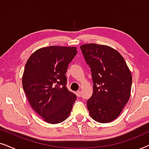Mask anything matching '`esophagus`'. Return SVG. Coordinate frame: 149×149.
<instances>
[{
	"mask_svg": "<svg viewBox=\"0 0 149 149\" xmlns=\"http://www.w3.org/2000/svg\"><path fill=\"white\" fill-rule=\"evenodd\" d=\"M76 94H77V95L78 97H81V92L80 91H77V93H76Z\"/></svg>",
	"mask_w": 149,
	"mask_h": 149,
	"instance_id": "obj_1",
	"label": "esophagus"
}]
</instances>
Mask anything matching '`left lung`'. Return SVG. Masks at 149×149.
I'll list each match as a JSON object with an SVG mask.
<instances>
[{
  "instance_id": "left-lung-1",
  "label": "left lung",
  "mask_w": 149,
  "mask_h": 149,
  "mask_svg": "<svg viewBox=\"0 0 149 149\" xmlns=\"http://www.w3.org/2000/svg\"><path fill=\"white\" fill-rule=\"evenodd\" d=\"M80 48L93 83L92 95L87 102L89 115L99 123H109L119 117L129 101L131 71L119 52L111 47L89 43Z\"/></svg>"
}]
</instances>
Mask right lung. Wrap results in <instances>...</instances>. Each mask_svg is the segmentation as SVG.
<instances>
[{"label": "right lung", "instance_id": "right-lung-1", "mask_svg": "<svg viewBox=\"0 0 149 149\" xmlns=\"http://www.w3.org/2000/svg\"><path fill=\"white\" fill-rule=\"evenodd\" d=\"M76 47L49 46L38 49L28 58L22 85L30 106L47 123H60L68 117L77 99L66 86L68 64Z\"/></svg>", "mask_w": 149, "mask_h": 149}]
</instances>
